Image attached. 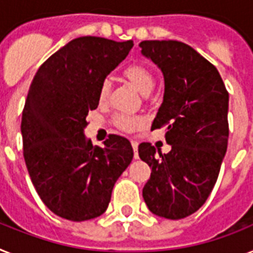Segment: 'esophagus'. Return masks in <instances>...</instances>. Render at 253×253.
Here are the masks:
<instances>
[{
  "instance_id": "obj_1",
  "label": "esophagus",
  "mask_w": 253,
  "mask_h": 253,
  "mask_svg": "<svg viewBox=\"0 0 253 253\" xmlns=\"http://www.w3.org/2000/svg\"><path fill=\"white\" fill-rule=\"evenodd\" d=\"M131 147H133V151H134V158L138 159V152H137V150H138V143L135 141H131Z\"/></svg>"
}]
</instances>
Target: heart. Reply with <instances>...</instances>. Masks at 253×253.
<instances>
[{
	"mask_svg": "<svg viewBox=\"0 0 253 253\" xmlns=\"http://www.w3.org/2000/svg\"><path fill=\"white\" fill-rule=\"evenodd\" d=\"M123 76L135 86L142 94H149L155 86V76L149 67L142 63H131L126 66L123 71ZM111 93V81L103 80L99 85L98 90V99L99 102H106ZM115 124L118 128L124 131H133L138 129L142 125V120L139 118L131 116V115L119 114L114 119Z\"/></svg>",
	"mask_w": 253,
	"mask_h": 253,
	"instance_id": "b5f03b06",
	"label": "heart"
}]
</instances>
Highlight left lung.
Wrapping results in <instances>:
<instances>
[{
	"label": "left lung",
	"mask_w": 253,
	"mask_h": 253,
	"mask_svg": "<svg viewBox=\"0 0 253 253\" xmlns=\"http://www.w3.org/2000/svg\"><path fill=\"white\" fill-rule=\"evenodd\" d=\"M139 47L164 75V99L151 128L166 126L172 146L168 154L149 142L138 146L151 168L142 195L152 213L179 220L195 213L214 187L227 149L229 93L216 67L186 43L149 40Z\"/></svg>",
	"instance_id": "8db88e82"
}]
</instances>
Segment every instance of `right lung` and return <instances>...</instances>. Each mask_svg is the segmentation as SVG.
<instances>
[{
  "instance_id": "obj_1",
  "label": "right lung",
  "mask_w": 253,
  "mask_h": 253,
  "mask_svg": "<svg viewBox=\"0 0 253 253\" xmlns=\"http://www.w3.org/2000/svg\"><path fill=\"white\" fill-rule=\"evenodd\" d=\"M133 45L131 40L79 37L49 56L31 83L20 126L23 156L39 197L56 216H101L133 159L125 137L110 134L101 147L84 135L87 112L99 103V85Z\"/></svg>"
}]
</instances>
